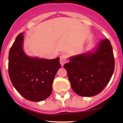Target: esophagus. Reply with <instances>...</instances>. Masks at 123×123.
Wrapping results in <instances>:
<instances>
[{
  "mask_svg": "<svg viewBox=\"0 0 123 123\" xmlns=\"http://www.w3.org/2000/svg\"><path fill=\"white\" fill-rule=\"evenodd\" d=\"M67 62V56L66 54H62L60 56V64L62 66L64 65Z\"/></svg>",
  "mask_w": 123,
  "mask_h": 123,
  "instance_id": "1",
  "label": "esophagus"
}]
</instances>
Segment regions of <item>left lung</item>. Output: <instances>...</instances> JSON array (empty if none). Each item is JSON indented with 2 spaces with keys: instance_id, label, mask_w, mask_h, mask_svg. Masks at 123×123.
<instances>
[{
  "instance_id": "1",
  "label": "left lung",
  "mask_w": 123,
  "mask_h": 123,
  "mask_svg": "<svg viewBox=\"0 0 123 123\" xmlns=\"http://www.w3.org/2000/svg\"><path fill=\"white\" fill-rule=\"evenodd\" d=\"M113 50L108 38L91 51L73 56L64 65L74 92L81 96L98 95L107 85L114 71Z\"/></svg>"
}]
</instances>
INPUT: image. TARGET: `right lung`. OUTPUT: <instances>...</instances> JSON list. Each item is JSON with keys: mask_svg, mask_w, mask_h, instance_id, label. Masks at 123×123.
Segmentation results:
<instances>
[{"mask_svg": "<svg viewBox=\"0 0 123 123\" xmlns=\"http://www.w3.org/2000/svg\"><path fill=\"white\" fill-rule=\"evenodd\" d=\"M23 33L16 38L9 52L8 72L13 87L26 99L42 101L52 91V83L61 68L59 58L31 57L23 49Z\"/></svg>", "mask_w": 123, "mask_h": 123, "instance_id": "right-lung-1", "label": "right lung"}]
</instances>
